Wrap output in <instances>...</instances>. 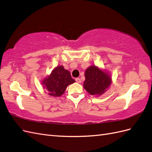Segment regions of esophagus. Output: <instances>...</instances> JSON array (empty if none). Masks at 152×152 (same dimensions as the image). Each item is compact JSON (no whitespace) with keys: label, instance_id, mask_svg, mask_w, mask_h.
<instances>
[{"label":"esophagus","instance_id":"obj_1","mask_svg":"<svg viewBox=\"0 0 152 152\" xmlns=\"http://www.w3.org/2000/svg\"><path fill=\"white\" fill-rule=\"evenodd\" d=\"M75 81L77 82V83H81V80L79 78H76Z\"/></svg>","mask_w":152,"mask_h":152}]
</instances>
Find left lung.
I'll list each match as a JSON object with an SVG mask.
<instances>
[{"label":"left lung","mask_w":152,"mask_h":152,"mask_svg":"<svg viewBox=\"0 0 152 152\" xmlns=\"http://www.w3.org/2000/svg\"><path fill=\"white\" fill-rule=\"evenodd\" d=\"M85 77L84 88L93 96L102 95L112 82L111 75L107 71L95 65L90 66L86 69Z\"/></svg>","instance_id":"obj_1"}]
</instances>
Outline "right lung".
<instances>
[{"mask_svg": "<svg viewBox=\"0 0 152 152\" xmlns=\"http://www.w3.org/2000/svg\"><path fill=\"white\" fill-rule=\"evenodd\" d=\"M75 82L68 70L63 66H58L53 69L50 74L42 80V85L50 96H61L65 92L66 87Z\"/></svg>", "mask_w": 152, "mask_h": 152, "instance_id": "1", "label": "right lung"}]
</instances>
